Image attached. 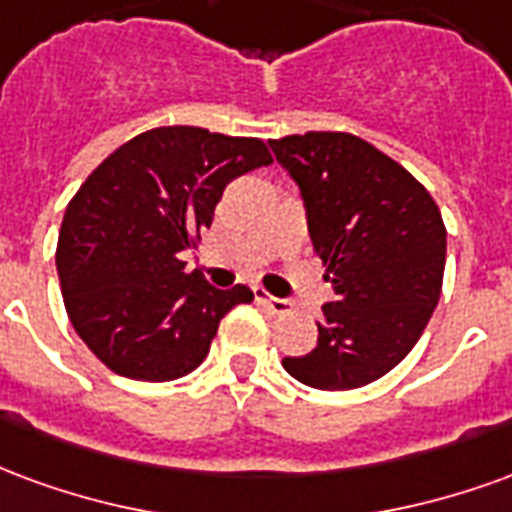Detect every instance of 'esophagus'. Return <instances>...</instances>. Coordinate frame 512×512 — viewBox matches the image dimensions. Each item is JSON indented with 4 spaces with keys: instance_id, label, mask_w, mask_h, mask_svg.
I'll return each instance as SVG.
<instances>
[{
    "instance_id": "34e87169",
    "label": "esophagus",
    "mask_w": 512,
    "mask_h": 512,
    "mask_svg": "<svg viewBox=\"0 0 512 512\" xmlns=\"http://www.w3.org/2000/svg\"><path fill=\"white\" fill-rule=\"evenodd\" d=\"M256 302H259L261 308H267L272 316H289V313H292V302L278 300V297H272V294L261 292V289H256Z\"/></svg>"
}]
</instances>
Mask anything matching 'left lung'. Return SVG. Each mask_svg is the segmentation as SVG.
<instances>
[{"label":"left lung","instance_id":"left-lung-1","mask_svg":"<svg viewBox=\"0 0 512 512\" xmlns=\"http://www.w3.org/2000/svg\"><path fill=\"white\" fill-rule=\"evenodd\" d=\"M270 147L300 185L313 251L333 286L316 349L286 357L283 368L316 390L365 387L412 352L439 302L442 212L401 163L360 136L311 130Z\"/></svg>","mask_w":512,"mask_h":512}]
</instances>
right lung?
Masks as SVG:
<instances>
[{
  "label": "right lung",
  "mask_w": 512,
  "mask_h": 512,
  "mask_svg": "<svg viewBox=\"0 0 512 512\" xmlns=\"http://www.w3.org/2000/svg\"><path fill=\"white\" fill-rule=\"evenodd\" d=\"M272 163L261 138L169 125L114 149L70 199L57 242L67 316L114 374L171 382L196 371L248 286L215 289L182 251L210 229L231 179Z\"/></svg>",
  "instance_id": "obj_1"
}]
</instances>
